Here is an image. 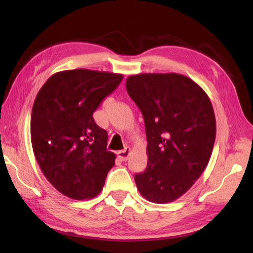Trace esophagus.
Instances as JSON below:
<instances>
[{"label": "esophagus", "instance_id": "obj_1", "mask_svg": "<svg viewBox=\"0 0 253 253\" xmlns=\"http://www.w3.org/2000/svg\"><path fill=\"white\" fill-rule=\"evenodd\" d=\"M129 154H130V149L125 148L124 150H122V151L117 152V157L121 161H126L128 157H129Z\"/></svg>", "mask_w": 253, "mask_h": 253}]
</instances>
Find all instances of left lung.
<instances>
[{
	"instance_id": "8db88e82",
	"label": "left lung",
	"mask_w": 253,
	"mask_h": 253,
	"mask_svg": "<svg viewBox=\"0 0 253 253\" xmlns=\"http://www.w3.org/2000/svg\"><path fill=\"white\" fill-rule=\"evenodd\" d=\"M126 89L146 125L147 169L135 175L148 201L173 202L190 189L211 158L216 122L211 100L184 75L138 74Z\"/></svg>"
}]
</instances>
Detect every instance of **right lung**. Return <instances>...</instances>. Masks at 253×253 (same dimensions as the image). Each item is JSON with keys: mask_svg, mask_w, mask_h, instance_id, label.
<instances>
[{"mask_svg": "<svg viewBox=\"0 0 253 253\" xmlns=\"http://www.w3.org/2000/svg\"><path fill=\"white\" fill-rule=\"evenodd\" d=\"M122 74L78 68L55 73L38 92L31 112V144L42 173L74 200L98 196L115 154L93 112L116 89Z\"/></svg>", "mask_w": 253, "mask_h": 253, "instance_id": "right-lung-1", "label": "right lung"}]
</instances>
